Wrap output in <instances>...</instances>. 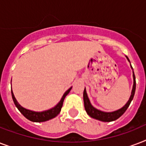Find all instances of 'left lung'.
<instances>
[{
  "label": "left lung",
  "mask_w": 146,
  "mask_h": 146,
  "mask_svg": "<svg viewBox=\"0 0 146 146\" xmlns=\"http://www.w3.org/2000/svg\"><path fill=\"white\" fill-rule=\"evenodd\" d=\"M128 61L129 62V58L127 57ZM131 66V64H130ZM131 68L133 69L131 66ZM133 89H132L131 96L129 97V101L127 102V104H125L124 106L121 108L119 110H117L115 111H112V112H104V111H102L100 110H98L97 108H94L92 105L90 103V101H89L88 96H87L86 90V88L84 89V92H83V101H84V106L85 109H86V111L87 112V113L89 114L91 117L95 118L96 120H101V121H104V122H111V121H113V120H117L118 118L121 117V116L124 113V112L127 111V109L128 108V107L129 106V104L131 103L132 100L133 98L134 95H135V91H136V77H135V75H134V73L133 74Z\"/></svg>",
  "instance_id": "8db88e82"
}]
</instances>
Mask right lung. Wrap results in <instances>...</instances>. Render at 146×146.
Listing matches in <instances>:
<instances>
[{
  "mask_svg": "<svg viewBox=\"0 0 146 146\" xmlns=\"http://www.w3.org/2000/svg\"><path fill=\"white\" fill-rule=\"evenodd\" d=\"M72 87H70V89L67 90V91L65 92V93L64 94V96H62L61 99L59 102V103L55 105L54 108L49 109V110H47V111H40V112H37V111H31V110H29V109H26L23 107H22L20 104L18 103V102L16 99L13 93V91H11V94H12V98L13 100V102H14L15 105L17 107L18 110H19L23 115L26 117L28 120L33 121V122H44V121H47V120H49L52 118L55 117L56 116H57L60 113V111H61V108L63 106V103H64V100L65 98L67 95L69 94V92H70Z\"/></svg>",
  "mask_w": 146,
  "mask_h": 146,
  "instance_id": "1",
  "label": "right lung"
}]
</instances>
